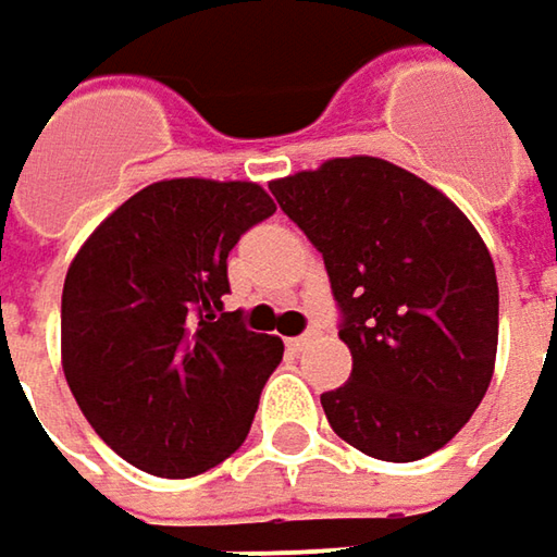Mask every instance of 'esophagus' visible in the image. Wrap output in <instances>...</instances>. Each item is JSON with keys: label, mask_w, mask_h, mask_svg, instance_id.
<instances>
[{"label": "esophagus", "mask_w": 557, "mask_h": 557, "mask_svg": "<svg viewBox=\"0 0 557 557\" xmlns=\"http://www.w3.org/2000/svg\"><path fill=\"white\" fill-rule=\"evenodd\" d=\"M306 341H309V334H299V337H289V341H286V347H289V350H302V347H306Z\"/></svg>", "instance_id": "obj_1"}]
</instances>
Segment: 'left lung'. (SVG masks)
I'll return each mask as SVG.
<instances>
[{"label":"left lung","instance_id":"left-lung-1","mask_svg":"<svg viewBox=\"0 0 557 557\" xmlns=\"http://www.w3.org/2000/svg\"><path fill=\"white\" fill-rule=\"evenodd\" d=\"M309 235L344 312L354 370L322 395L331 430L382 462L446 446L481 405L497 357V277L469 216L376 156L271 181Z\"/></svg>","mask_w":557,"mask_h":557}]
</instances>
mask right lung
<instances>
[{
	"mask_svg": "<svg viewBox=\"0 0 557 557\" xmlns=\"http://www.w3.org/2000/svg\"><path fill=\"white\" fill-rule=\"evenodd\" d=\"M274 210L255 181L169 177L136 190L76 251L63 373L85 421L129 466L190 479L245 443L283 341L223 312L226 258Z\"/></svg>",
	"mask_w": 557,
	"mask_h": 557,
	"instance_id": "1",
	"label": "right lung"
}]
</instances>
